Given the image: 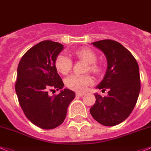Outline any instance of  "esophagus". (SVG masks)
Listing matches in <instances>:
<instances>
[{
  "label": "esophagus",
  "mask_w": 151,
  "mask_h": 151,
  "mask_svg": "<svg viewBox=\"0 0 151 151\" xmlns=\"http://www.w3.org/2000/svg\"><path fill=\"white\" fill-rule=\"evenodd\" d=\"M84 94H85V93H76V96H80V97H81V96H84Z\"/></svg>",
  "instance_id": "1"
}]
</instances>
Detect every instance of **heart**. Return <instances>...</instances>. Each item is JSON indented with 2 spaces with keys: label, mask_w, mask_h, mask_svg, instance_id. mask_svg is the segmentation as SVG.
I'll return each mask as SVG.
<instances>
[{
  "label": "heart",
  "mask_w": 151,
  "mask_h": 151,
  "mask_svg": "<svg viewBox=\"0 0 151 151\" xmlns=\"http://www.w3.org/2000/svg\"><path fill=\"white\" fill-rule=\"evenodd\" d=\"M75 55L89 64L88 68L92 72H97L99 67L96 64V53L89 48H81L74 52ZM57 71L63 75L68 73L73 67V61L70 57L64 54H60L55 61ZM93 80L90 76H77L71 75L65 79V84L69 89L77 92H84L87 87L93 83Z\"/></svg>",
  "instance_id": "1"
}]
</instances>
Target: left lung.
<instances>
[{
	"label": "left lung",
	"mask_w": 151,
	"mask_h": 151,
	"mask_svg": "<svg viewBox=\"0 0 151 151\" xmlns=\"http://www.w3.org/2000/svg\"><path fill=\"white\" fill-rule=\"evenodd\" d=\"M92 44L103 52L107 61L105 76L96 87L109 91L104 97L95 94L96 101L90 114L102 125H117L130 116L137 101L141 89L139 65L130 51L117 41L106 39Z\"/></svg>",
	"instance_id": "left-lung-1"
}]
</instances>
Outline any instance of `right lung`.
<instances>
[{
  "instance_id": "obj_1",
  "label": "right lung",
  "mask_w": 151,
  "mask_h": 151,
  "mask_svg": "<svg viewBox=\"0 0 151 151\" xmlns=\"http://www.w3.org/2000/svg\"><path fill=\"white\" fill-rule=\"evenodd\" d=\"M64 49L58 42L44 41L23 55L17 71L15 91L27 118L32 124L50 130L63 123L69 104L76 97L73 91L61 89L64 83L57 73L55 61ZM61 89L56 96L49 90Z\"/></svg>"
}]
</instances>
